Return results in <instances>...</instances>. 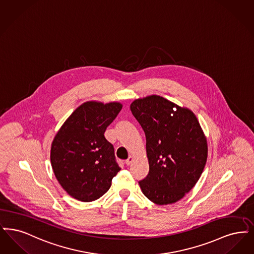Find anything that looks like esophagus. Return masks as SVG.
Wrapping results in <instances>:
<instances>
[{
	"instance_id": "obj_1",
	"label": "esophagus",
	"mask_w": 254,
	"mask_h": 254,
	"mask_svg": "<svg viewBox=\"0 0 254 254\" xmlns=\"http://www.w3.org/2000/svg\"><path fill=\"white\" fill-rule=\"evenodd\" d=\"M133 161V156L132 155H130L127 159H126V161H125V163L127 164V165H130V164H132V162Z\"/></svg>"
}]
</instances>
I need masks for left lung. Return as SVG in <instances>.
Listing matches in <instances>:
<instances>
[{
  "label": "left lung",
  "mask_w": 254,
  "mask_h": 254,
  "mask_svg": "<svg viewBox=\"0 0 254 254\" xmlns=\"http://www.w3.org/2000/svg\"><path fill=\"white\" fill-rule=\"evenodd\" d=\"M146 135L149 174L138 182L144 195L157 205L183 198L201 177L208 157L207 138L195 115L160 96L131 103Z\"/></svg>",
  "instance_id": "obj_1"
}]
</instances>
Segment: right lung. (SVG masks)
<instances>
[{
    "label": "right lung",
    "mask_w": 254,
    "mask_h": 254,
    "mask_svg": "<svg viewBox=\"0 0 254 254\" xmlns=\"http://www.w3.org/2000/svg\"><path fill=\"white\" fill-rule=\"evenodd\" d=\"M122 108L120 102H84L57 132L51 165L57 180L73 198L82 202L99 199L121 171L104 132Z\"/></svg>",
    "instance_id": "right-lung-1"
}]
</instances>
